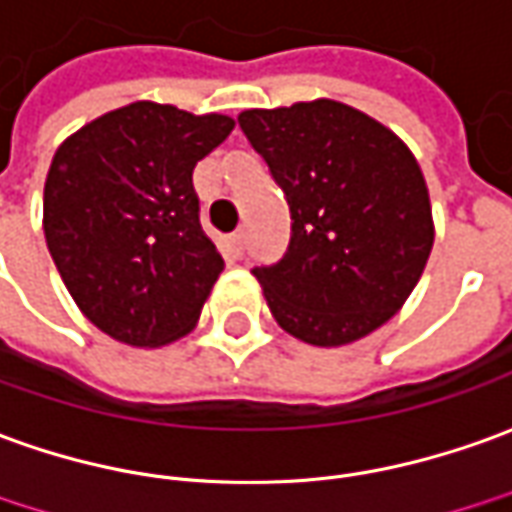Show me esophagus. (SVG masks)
Here are the masks:
<instances>
[{
    "mask_svg": "<svg viewBox=\"0 0 512 512\" xmlns=\"http://www.w3.org/2000/svg\"><path fill=\"white\" fill-rule=\"evenodd\" d=\"M245 245H248V234H245V228H239V231L231 234V250H234V256H242Z\"/></svg>",
    "mask_w": 512,
    "mask_h": 512,
    "instance_id": "esophagus-1",
    "label": "esophagus"
}]
</instances>
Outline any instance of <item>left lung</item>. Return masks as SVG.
Wrapping results in <instances>:
<instances>
[{
	"label": "left lung",
	"instance_id": "1",
	"mask_svg": "<svg viewBox=\"0 0 512 512\" xmlns=\"http://www.w3.org/2000/svg\"><path fill=\"white\" fill-rule=\"evenodd\" d=\"M239 128L290 206L287 250L250 270L278 326L312 345L379 329L415 290L435 239L407 144L334 100L245 111Z\"/></svg>",
	"mask_w": 512,
	"mask_h": 512
}]
</instances>
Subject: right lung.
Wrapping results in <instances>:
<instances>
[{
  "mask_svg": "<svg viewBox=\"0 0 512 512\" xmlns=\"http://www.w3.org/2000/svg\"><path fill=\"white\" fill-rule=\"evenodd\" d=\"M234 119L133 102L58 147L44 186L52 262L83 315L139 348L192 329L222 270L200 225L195 164Z\"/></svg>",
  "mask_w": 512,
  "mask_h": 512,
  "instance_id": "right-lung-1",
  "label": "right lung"
}]
</instances>
